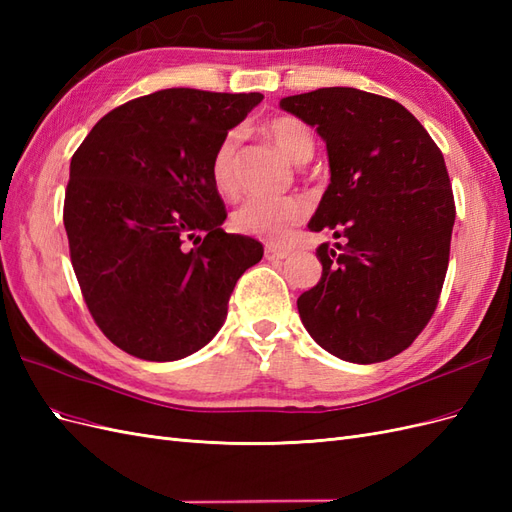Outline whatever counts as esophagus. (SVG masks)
Returning <instances> with one entry per match:
<instances>
[{"instance_id":"obj_1","label":"esophagus","mask_w":512,"mask_h":512,"mask_svg":"<svg viewBox=\"0 0 512 512\" xmlns=\"http://www.w3.org/2000/svg\"><path fill=\"white\" fill-rule=\"evenodd\" d=\"M265 256H267L269 260H284V258H288V256H290V252H288V250H280V247H273V245H267V250H265Z\"/></svg>"}]
</instances>
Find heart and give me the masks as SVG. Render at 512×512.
<instances>
[{"instance_id":"b5f03b06","label":"heart","mask_w":512,"mask_h":512,"mask_svg":"<svg viewBox=\"0 0 512 512\" xmlns=\"http://www.w3.org/2000/svg\"><path fill=\"white\" fill-rule=\"evenodd\" d=\"M262 132L294 164H303L312 156V132L297 117H275L265 123ZM237 149V134H228L213 153L211 177L222 194L237 190ZM303 218L305 205L299 198H250L232 215V226L243 235L280 245L292 237Z\"/></svg>"}]
</instances>
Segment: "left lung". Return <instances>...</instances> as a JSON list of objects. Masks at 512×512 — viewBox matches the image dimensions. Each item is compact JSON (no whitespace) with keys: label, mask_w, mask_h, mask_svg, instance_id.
<instances>
[{"label":"left lung","mask_w":512,"mask_h":512,"mask_svg":"<svg viewBox=\"0 0 512 512\" xmlns=\"http://www.w3.org/2000/svg\"><path fill=\"white\" fill-rule=\"evenodd\" d=\"M327 143L331 183L309 220L320 282L297 307L314 342L348 363L406 350L436 312L451 254L455 200L442 151L391 98L322 87L280 100Z\"/></svg>","instance_id":"obj_1"}]
</instances>
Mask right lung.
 <instances>
[{"mask_svg":"<svg viewBox=\"0 0 512 512\" xmlns=\"http://www.w3.org/2000/svg\"><path fill=\"white\" fill-rule=\"evenodd\" d=\"M260 100L162 89L104 115L72 156L64 226L76 280L102 333L136 359L207 346L265 252L224 232L211 177L215 149Z\"/></svg>","mask_w":512,"mask_h":512,"instance_id":"right-lung-1","label":"right lung"}]
</instances>
